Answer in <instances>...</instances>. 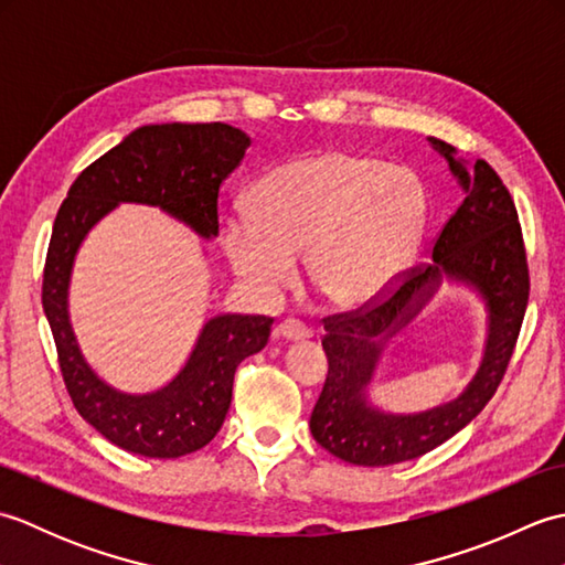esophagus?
<instances>
[{
  "mask_svg": "<svg viewBox=\"0 0 565 565\" xmlns=\"http://www.w3.org/2000/svg\"><path fill=\"white\" fill-rule=\"evenodd\" d=\"M274 332L279 334V338H284V340H308L310 338V330L303 326L301 320H296V318H286V320H281L279 326L274 328Z\"/></svg>",
  "mask_w": 565,
  "mask_h": 565,
  "instance_id": "obj_1",
  "label": "esophagus"
}]
</instances>
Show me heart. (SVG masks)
Here are the masks:
<instances>
[{
    "instance_id": "obj_1",
    "label": "heart",
    "mask_w": 565,
    "mask_h": 565,
    "mask_svg": "<svg viewBox=\"0 0 565 565\" xmlns=\"http://www.w3.org/2000/svg\"><path fill=\"white\" fill-rule=\"evenodd\" d=\"M247 218H225L221 247L252 294L276 298L303 255L306 281L332 308H362L388 289L423 237L419 179L347 150L276 164L249 186Z\"/></svg>"
}]
</instances>
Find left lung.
<instances>
[{
	"instance_id": "8db88e82",
	"label": "left lung",
	"mask_w": 565,
	"mask_h": 565,
	"mask_svg": "<svg viewBox=\"0 0 565 565\" xmlns=\"http://www.w3.org/2000/svg\"><path fill=\"white\" fill-rule=\"evenodd\" d=\"M429 142L449 162L466 194L435 239V264L407 269L401 284L379 301L322 320V350L330 366L310 415V431L322 449L354 466L417 459L471 423L505 376L530 301L522 227L508 186L486 160L468 167L449 142ZM444 278L471 285L484 298L489 338L482 366L459 399L425 414H383L365 398L382 347L424 307Z\"/></svg>"
}]
</instances>
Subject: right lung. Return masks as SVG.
Returning a JSON list of instances; mask_svg holds the SVG:
<instances>
[{"mask_svg":"<svg viewBox=\"0 0 565 565\" xmlns=\"http://www.w3.org/2000/svg\"><path fill=\"white\" fill-rule=\"evenodd\" d=\"M249 148L227 124H158L126 136L70 186L43 269V310L51 322L65 388L77 413L116 447L148 459H177L218 435L233 398L235 369L264 350L274 318L215 316L203 326L184 369L152 393H124L82 356L67 296L82 239L118 203L158 206L201 237L218 235V191Z\"/></svg>","mask_w":565,"mask_h":565,"instance_id":"obj_1","label":"right lung"}]
</instances>
